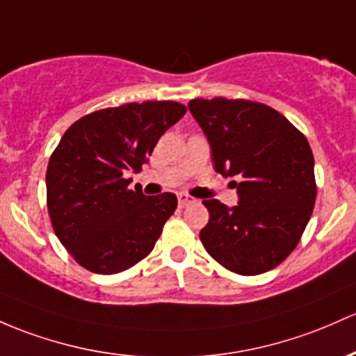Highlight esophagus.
<instances>
[{
  "label": "esophagus",
  "instance_id": "1",
  "mask_svg": "<svg viewBox=\"0 0 356 356\" xmlns=\"http://www.w3.org/2000/svg\"><path fill=\"white\" fill-rule=\"evenodd\" d=\"M179 206H181V208H186V206H189L191 202H193V197L191 196H187V194H179Z\"/></svg>",
  "mask_w": 356,
  "mask_h": 356
}]
</instances>
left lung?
I'll use <instances>...</instances> for the list:
<instances>
[{
  "instance_id": "1",
  "label": "left lung",
  "mask_w": 356,
  "mask_h": 356,
  "mask_svg": "<svg viewBox=\"0 0 356 356\" xmlns=\"http://www.w3.org/2000/svg\"><path fill=\"white\" fill-rule=\"evenodd\" d=\"M216 172L235 182L238 204L206 199V252L240 275H259L298 247L316 202L314 157L286 116L247 99H191Z\"/></svg>"
}]
</instances>
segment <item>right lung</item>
<instances>
[{
	"label": "right lung",
	"instance_id": "obj_1",
	"mask_svg": "<svg viewBox=\"0 0 356 356\" xmlns=\"http://www.w3.org/2000/svg\"><path fill=\"white\" fill-rule=\"evenodd\" d=\"M186 111L175 101L128 103L83 116L60 138L47 167V208L57 238L84 268L111 275L154 250L177 197L128 189L124 175L142 169Z\"/></svg>",
	"mask_w": 356,
	"mask_h": 356
}]
</instances>
